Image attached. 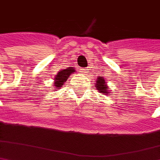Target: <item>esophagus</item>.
I'll list each match as a JSON object with an SVG mask.
<instances>
[{"instance_id": "34e87169", "label": "esophagus", "mask_w": 160, "mask_h": 160, "mask_svg": "<svg viewBox=\"0 0 160 160\" xmlns=\"http://www.w3.org/2000/svg\"><path fill=\"white\" fill-rule=\"evenodd\" d=\"M80 72L82 74H87L89 73V68H80Z\"/></svg>"}]
</instances>
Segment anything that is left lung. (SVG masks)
<instances>
[{
	"label": "left lung",
	"instance_id": "left-lung-1",
	"mask_svg": "<svg viewBox=\"0 0 160 160\" xmlns=\"http://www.w3.org/2000/svg\"><path fill=\"white\" fill-rule=\"evenodd\" d=\"M107 79H105L102 77H99L96 79V89L100 93H103L105 95H110L109 94V88L107 84Z\"/></svg>",
	"mask_w": 160,
	"mask_h": 160
}]
</instances>
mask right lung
I'll return each instance as SVG.
<instances>
[{"label": "right lung", "instance_id": "add662e5", "mask_svg": "<svg viewBox=\"0 0 160 160\" xmlns=\"http://www.w3.org/2000/svg\"><path fill=\"white\" fill-rule=\"evenodd\" d=\"M76 72V70L73 68L72 67L68 68H64L60 70L57 73L56 77L54 78V89H60L63 85V83L65 82V81H67L68 78L70 76V74Z\"/></svg>", "mask_w": 160, "mask_h": 160}]
</instances>
